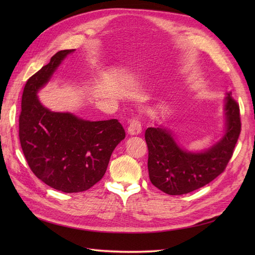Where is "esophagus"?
Masks as SVG:
<instances>
[{
  "label": "esophagus",
  "instance_id": "34e87169",
  "mask_svg": "<svg viewBox=\"0 0 255 255\" xmlns=\"http://www.w3.org/2000/svg\"><path fill=\"white\" fill-rule=\"evenodd\" d=\"M141 123L138 118H133L129 122V126L128 128V132L129 135H138L141 133Z\"/></svg>",
  "mask_w": 255,
  "mask_h": 255
}]
</instances>
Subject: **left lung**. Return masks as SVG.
Wrapping results in <instances>:
<instances>
[{
  "mask_svg": "<svg viewBox=\"0 0 255 255\" xmlns=\"http://www.w3.org/2000/svg\"><path fill=\"white\" fill-rule=\"evenodd\" d=\"M225 112V135L203 152L181 149L166 128L145 129L149 177L154 186L171 196L184 195L203 187L225 171L242 129L239 105L231 94L226 98Z\"/></svg>",
  "mask_w": 255,
  "mask_h": 255,
  "instance_id": "8db88e82",
  "label": "left lung"
}]
</instances>
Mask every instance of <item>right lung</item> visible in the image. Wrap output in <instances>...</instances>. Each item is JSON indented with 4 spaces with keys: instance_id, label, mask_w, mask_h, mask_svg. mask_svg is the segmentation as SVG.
I'll return each mask as SVG.
<instances>
[{
    "instance_id": "right-lung-1",
    "label": "right lung",
    "mask_w": 255,
    "mask_h": 255,
    "mask_svg": "<svg viewBox=\"0 0 255 255\" xmlns=\"http://www.w3.org/2000/svg\"><path fill=\"white\" fill-rule=\"evenodd\" d=\"M73 51L57 52L27 80L19 116V139L30 170L67 194L87 190L101 180L113 151L126 137L117 119L87 121L70 113L51 112L39 102L38 90Z\"/></svg>"
}]
</instances>
